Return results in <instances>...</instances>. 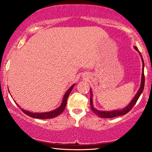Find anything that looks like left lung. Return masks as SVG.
<instances>
[{"label": "left lung", "mask_w": 152, "mask_h": 152, "mask_svg": "<svg viewBox=\"0 0 152 152\" xmlns=\"http://www.w3.org/2000/svg\"><path fill=\"white\" fill-rule=\"evenodd\" d=\"M134 48L136 50L139 51V49H138L137 47L134 46ZM141 55V53H140ZM141 57H142V64H143V67H142V81H141V86L140 88H139V91H137V94L135 95V96L134 97V99H132V101L129 104L127 105L126 107L122 109H118V110H114V111H99V110L95 109L93 106V102H92V91L91 90H90V94H91V98H90V104H91V109L93 112L95 114H96L97 116H99V117L101 118H114L116 117V116H122V115H124L127 114L129 111H130L132 108L134 107V106L135 105V104L137 103V100L139 99V96L142 94L143 92V90H144V81H145V76H144V60H143V58L141 55Z\"/></svg>", "instance_id": "left-lung-1"}]
</instances>
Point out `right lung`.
Listing matches in <instances>:
<instances>
[{"label":"right lung","instance_id":"obj_1","mask_svg":"<svg viewBox=\"0 0 152 152\" xmlns=\"http://www.w3.org/2000/svg\"><path fill=\"white\" fill-rule=\"evenodd\" d=\"M74 86H75V84H73L72 86L69 88V89L66 92V94H64V99H63L61 104V106H59L58 108H57L56 109L53 110V111H49V112L32 113V112H31V111H26V110L23 109H21V108H20V109H21V111L24 113V114H26V115H28V116H31V117H32V118H41V119H47V118H52L54 117H56V116H58V115H60L61 114L63 111H64V109H65L66 106V103H67L68 97H69V94H70V93L71 92V91H72L73 88H74ZM17 105H18V104H17Z\"/></svg>","mask_w":152,"mask_h":152}]
</instances>
